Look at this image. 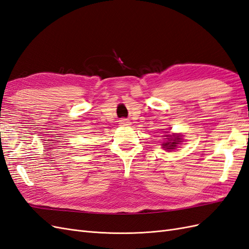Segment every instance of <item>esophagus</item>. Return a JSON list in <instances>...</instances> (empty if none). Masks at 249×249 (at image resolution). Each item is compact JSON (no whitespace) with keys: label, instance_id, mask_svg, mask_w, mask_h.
<instances>
[{"label":"esophagus","instance_id":"esophagus-1","mask_svg":"<svg viewBox=\"0 0 249 249\" xmlns=\"http://www.w3.org/2000/svg\"><path fill=\"white\" fill-rule=\"evenodd\" d=\"M119 124H124V125H127V124H130V122L127 119H122V120H119Z\"/></svg>","mask_w":249,"mask_h":249}]
</instances>
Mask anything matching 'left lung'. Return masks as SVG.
<instances>
[{
    "label": "left lung",
    "instance_id": "left-lung-1",
    "mask_svg": "<svg viewBox=\"0 0 249 249\" xmlns=\"http://www.w3.org/2000/svg\"><path fill=\"white\" fill-rule=\"evenodd\" d=\"M167 134L164 135L165 139H166L167 141L164 142L162 144V147L165 149V150H175L177 148V146L178 144H180V142H182L183 138H182V135L179 134H168V132H166Z\"/></svg>",
    "mask_w": 249,
    "mask_h": 249
}]
</instances>
